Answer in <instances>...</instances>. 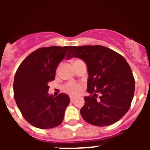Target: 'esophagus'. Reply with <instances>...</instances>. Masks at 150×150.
Listing matches in <instances>:
<instances>
[{
    "mask_svg": "<svg viewBox=\"0 0 150 150\" xmlns=\"http://www.w3.org/2000/svg\"><path fill=\"white\" fill-rule=\"evenodd\" d=\"M70 99H71V101L73 102L74 100V99H75V97L71 96V97H70Z\"/></svg>",
    "mask_w": 150,
    "mask_h": 150,
    "instance_id": "34e87169",
    "label": "esophagus"
}]
</instances>
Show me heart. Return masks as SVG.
I'll use <instances>...</instances> for the list:
<instances>
[{
  "label": "heart",
  "instance_id": "b5f03b06",
  "mask_svg": "<svg viewBox=\"0 0 150 150\" xmlns=\"http://www.w3.org/2000/svg\"><path fill=\"white\" fill-rule=\"evenodd\" d=\"M79 61V59H76V60H74L73 62V64H75L76 62ZM59 71V68L57 69V71ZM81 86L79 83H69L66 85L65 86H64V91L66 92H67L68 94H71V95H77L81 91Z\"/></svg>",
  "mask_w": 150,
  "mask_h": 150
}]
</instances>
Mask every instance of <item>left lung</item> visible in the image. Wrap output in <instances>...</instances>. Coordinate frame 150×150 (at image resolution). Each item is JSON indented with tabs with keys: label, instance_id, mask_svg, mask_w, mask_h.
<instances>
[{
	"label": "left lung",
	"instance_id": "8db88e82",
	"mask_svg": "<svg viewBox=\"0 0 150 150\" xmlns=\"http://www.w3.org/2000/svg\"><path fill=\"white\" fill-rule=\"evenodd\" d=\"M81 59L88 71L87 91L80 114L86 122L108 126L122 119L129 110L135 81L129 64L123 56L105 46H72L67 55ZM100 94L98 99L96 93Z\"/></svg>",
	"mask_w": 150,
	"mask_h": 150
}]
</instances>
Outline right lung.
<instances>
[{"label": "right lung", "mask_w": 150, "mask_h": 150, "mask_svg": "<svg viewBox=\"0 0 150 150\" xmlns=\"http://www.w3.org/2000/svg\"><path fill=\"white\" fill-rule=\"evenodd\" d=\"M71 46L38 49L18 67L14 77V98L25 120L36 128L48 129L62 122L70 98L48 93L49 83L55 79L57 67Z\"/></svg>", "instance_id": "add662e5"}]
</instances>
